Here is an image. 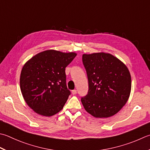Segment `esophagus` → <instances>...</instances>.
I'll use <instances>...</instances> for the list:
<instances>
[{"label":"esophagus","instance_id":"obj_1","mask_svg":"<svg viewBox=\"0 0 150 150\" xmlns=\"http://www.w3.org/2000/svg\"><path fill=\"white\" fill-rule=\"evenodd\" d=\"M77 90H75V89L71 91V93H72L73 95H75L76 93H77Z\"/></svg>","mask_w":150,"mask_h":150}]
</instances>
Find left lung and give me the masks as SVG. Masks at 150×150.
I'll return each instance as SVG.
<instances>
[{
	"instance_id": "left-lung-1",
	"label": "left lung",
	"mask_w": 150,
	"mask_h": 150,
	"mask_svg": "<svg viewBox=\"0 0 150 150\" xmlns=\"http://www.w3.org/2000/svg\"><path fill=\"white\" fill-rule=\"evenodd\" d=\"M88 92L81 102L88 112L96 118H108L124 106L129 98L131 78L127 66L109 53L83 55Z\"/></svg>"
}]
</instances>
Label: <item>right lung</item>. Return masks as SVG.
I'll list each match as a JSON object with an SVG mask.
<instances>
[{
  "mask_svg": "<svg viewBox=\"0 0 150 150\" xmlns=\"http://www.w3.org/2000/svg\"><path fill=\"white\" fill-rule=\"evenodd\" d=\"M76 56L75 52L47 50L26 62L21 73L20 88L25 102L34 112L51 116L62 109L71 94L65 69Z\"/></svg>",
  "mask_w": 150,
  "mask_h": 150,
  "instance_id": "add662e5",
  "label": "right lung"
}]
</instances>
